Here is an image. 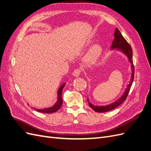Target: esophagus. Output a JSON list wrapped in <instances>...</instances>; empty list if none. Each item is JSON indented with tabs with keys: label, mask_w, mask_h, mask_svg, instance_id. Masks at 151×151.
I'll return each instance as SVG.
<instances>
[{
	"label": "esophagus",
	"mask_w": 151,
	"mask_h": 151,
	"mask_svg": "<svg viewBox=\"0 0 151 151\" xmlns=\"http://www.w3.org/2000/svg\"><path fill=\"white\" fill-rule=\"evenodd\" d=\"M80 73H81L80 69H79V68H76V69H75L74 71L72 72V74L75 77H78L80 75Z\"/></svg>",
	"instance_id": "obj_1"
}]
</instances>
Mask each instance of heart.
Masks as SVG:
<instances>
[{
	"label": "heart",
	"mask_w": 151,
	"mask_h": 151,
	"mask_svg": "<svg viewBox=\"0 0 151 151\" xmlns=\"http://www.w3.org/2000/svg\"><path fill=\"white\" fill-rule=\"evenodd\" d=\"M103 53L102 47L99 45H95L91 48L84 58V62L86 65H92L101 57Z\"/></svg>",
	"instance_id": "b5f03b06"
}]
</instances>
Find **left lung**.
<instances>
[{
  "label": "left lung",
  "instance_id": "8db88e82",
  "mask_svg": "<svg viewBox=\"0 0 151 151\" xmlns=\"http://www.w3.org/2000/svg\"><path fill=\"white\" fill-rule=\"evenodd\" d=\"M115 38H114L113 41V43L111 45V49L116 48L118 50H120L124 53L129 58V60L131 63L132 64V68H133L132 70V79L129 82V84L127 86V88L125 91L124 93L123 94L122 96L118 99L116 101L111 103V104L107 105V106H95L90 103L89 101V99H88V102L89 103V105L90 107L92 108L94 111L98 113H104V112H107L109 111H111L112 109H115V108L120 106L123 102H124L127 98V96L129 94V93L130 91V88L132 86V83H133L134 78V67L133 64V60H132V57H133V55H132V49L129 43L127 42V40L123 38V36L120 33V31L118 30V28L115 29Z\"/></svg>",
  "mask_w": 151,
  "mask_h": 151
}]
</instances>
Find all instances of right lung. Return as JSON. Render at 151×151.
Wrapping results in <instances>:
<instances>
[{
  "instance_id": "add662e5",
  "label": "right lung",
  "mask_w": 151,
  "mask_h": 151,
  "mask_svg": "<svg viewBox=\"0 0 151 151\" xmlns=\"http://www.w3.org/2000/svg\"><path fill=\"white\" fill-rule=\"evenodd\" d=\"M65 86V84H63L61 86V87L59 88L58 91V101L52 107H50L48 108H45L43 109H36V111L39 112H42L44 113H52L54 112L57 111L62 106V103H63V99L62 98V89L64 88Z\"/></svg>"
}]
</instances>
